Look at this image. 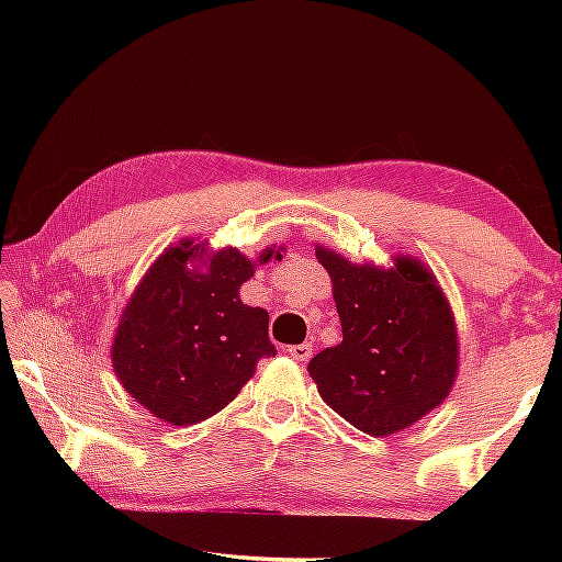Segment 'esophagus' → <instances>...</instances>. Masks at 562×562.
<instances>
[{"label": "esophagus", "mask_w": 562, "mask_h": 562, "mask_svg": "<svg viewBox=\"0 0 562 562\" xmlns=\"http://www.w3.org/2000/svg\"><path fill=\"white\" fill-rule=\"evenodd\" d=\"M288 355L297 361H307L312 357V345H307V341L304 345H292L288 347Z\"/></svg>", "instance_id": "34e87169"}]
</instances>
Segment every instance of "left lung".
<instances>
[{
  "mask_svg": "<svg viewBox=\"0 0 562 562\" xmlns=\"http://www.w3.org/2000/svg\"><path fill=\"white\" fill-rule=\"evenodd\" d=\"M335 284L341 341L307 364L325 402L369 436L408 429L439 406L456 376V325L426 268L396 258L394 270L351 265L317 247Z\"/></svg>",
  "mask_w": 562,
  "mask_h": 562,
  "instance_id": "1",
  "label": "left lung"
}]
</instances>
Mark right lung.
Instances as JSON below:
<instances>
[{"instance_id": "right-lung-1", "label": "right lung", "mask_w": 562, "mask_h": 562, "mask_svg": "<svg viewBox=\"0 0 562 562\" xmlns=\"http://www.w3.org/2000/svg\"><path fill=\"white\" fill-rule=\"evenodd\" d=\"M198 245L170 247L138 284L113 341V369L126 392L173 426L203 422L227 406L262 357L278 355L268 312L243 304L252 262L227 247L211 270L190 272ZM265 252L260 262H268ZM280 258V255H278Z\"/></svg>"}]
</instances>
